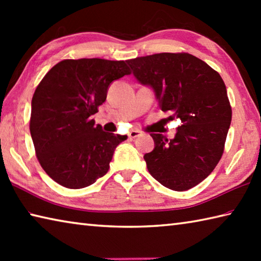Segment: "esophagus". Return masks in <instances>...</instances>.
Here are the masks:
<instances>
[{
	"mask_svg": "<svg viewBox=\"0 0 261 261\" xmlns=\"http://www.w3.org/2000/svg\"><path fill=\"white\" fill-rule=\"evenodd\" d=\"M140 136V131H138V130H131L130 132H129V135H127V137H129V139H135V138H137V137H139Z\"/></svg>",
	"mask_w": 261,
	"mask_h": 261,
	"instance_id": "esophagus-1",
	"label": "esophagus"
}]
</instances>
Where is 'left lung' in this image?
I'll return each mask as SVG.
<instances>
[{
    "label": "left lung",
    "instance_id": "left-lung-1",
    "mask_svg": "<svg viewBox=\"0 0 261 261\" xmlns=\"http://www.w3.org/2000/svg\"><path fill=\"white\" fill-rule=\"evenodd\" d=\"M135 78L151 87L169 120L182 122L173 139L151 134L154 149L144 155L163 187L185 191L218 165L231 122L227 88L220 74L188 53H161L127 60Z\"/></svg>",
    "mask_w": 261,
    "mask_h": 261
}]
</instances>
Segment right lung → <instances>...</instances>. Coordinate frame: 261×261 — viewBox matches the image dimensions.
<instances>
[{
  "label": "right lung",
  "instance_id": "right-lung-1",
  "mask_svg": "<svg viewBox=\"0 0 261 261\" xmlns=\"http://www.w3.org/2000/svg\"><path fill=\"white\" fill-rule=\"evenodd\" d=\"M129 73L124 61L64 60L38 85L31 137L43 170L62 187L83 189L107 174L115 148L127 137L103 131L92 115L110 84Z\"/></svg>",
  "mask_w": 261,
  "mask_h": 261
}]
</instances>
